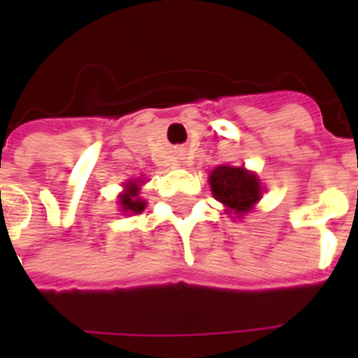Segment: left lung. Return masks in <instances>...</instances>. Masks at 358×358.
Wrapping results in <instances>:
<instances>
[{"mask_svg": "<svg viewBox=\"0 0 358 358\" xmlns=\"http://www.w3.org/2000/svg\"><path fill=\"white\" fill-rule=\"evenodd\" d=\"M213 196L227 206V213H236L243 217L250 212L262 196V184L255 173L243 167H221L213 169L210 174Z\"/></svg>", "mask_w": 358, "mask_h": 358, "instance_id": "8db88e82", "label": "left lung"}]
</instances>
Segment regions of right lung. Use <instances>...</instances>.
Wrapping results in <instances>:
<instances>
[{"instance_id": "add662e5", "label": "right lung", "mask_w": 358, "mask_h": 358, "mask_svg": "<svg viewBox=\"0 0 358 358\" xmlns=\"http://www.w3.org/2000/svg\"><path fill=\"white\" fill-rule=\"evenodd\" d=\"M126 189L124 193L119 195V202L120 206H122V212L126 213H141L145 210L146 202L143 199H139V184L137 182H128V184L124 185Z\"/></svg>"}]
</instances>
